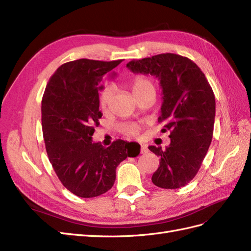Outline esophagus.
I'll return each instance as SVG.
<instances>
[{
    "instance_id": "1",
    "label": "esophagus",
    "mask_w": 251,
    "mask_h": 251,
    "mask_svg": "<svg viewBox=\"0 0 251 251\" xmlns=\"http://www.w3.org/2000/svg\"><path fill=\"white\" fill-rule=\"evenodd\" d=\"M148 151H149V150H148L147 146H144V144L142 146V144H141V146H140V153L141 154H146V153H148Z\"/></svg>"
}]
</instances>
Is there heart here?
<instances>
[{
    "instance_id": "b5f03b06",
    "label": "heart",
    "mask_w": 251,
    "mask_h": 251,
    "mask_svg": "<svg viewBox=\"0 0 251 251\" xmlns=\"http://www.w3.org/2000/svg\"><path fill=\"white\" fill-rule=\"evenodd\" d=\"M153 90L155 91L153 82H151V79H149L146 76H136L133 81H132V91L136 98H138L142 96L143 94H146L149 91ZM114 89L111 85H105L103 89L100 91V103L101 109L105 110L110 104V101L112 100ZM120 131L123 132L126 136H136L139 131H140V126L137 124H125L120 126Z\"/></svg>"
}]
</instances>
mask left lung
Instances as JSON below:
<instances>
[{
	"label": "left lung",
	"mask_w": 251,
	"mask_h": 251,
	"mask_svg": "<svg viewBox=\"0 0 251 251\" xmlns=\"http://www.w3.org/2000/svg\"><path fill=\"white\" fill-rule=\"evenodd\" d=\"M133 73L150 74L160 81L162 105L159 123L170 131L165 150L149 147L160 157L151 182L161 188L185 186L198 173L210 146L216 115V100L204 73L193 60L174 53L131 60Z\"/></svg>",
	"instance_id": "left-lung-1"
}]
</instances>
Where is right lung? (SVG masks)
<instances>
[{"mask_svg":"<svg viewBox=\"0 0 251 251\" xmlns=\"http://www.w3.org/2000/svg\"><path fill=\"white\" fill-rule=\"evenodd\" d=\"M121 62L81 58L66 63L50 77L43 96L42 126L49 160L63 185L80 198L107 193L118 164L140 153L136 142L118 139L104 148L92 139L102 116L100 81Z\"/></svg>","mask_w":251,"mask_h":251,"instance_id":"obj_1","label":"right lung"}]
</instances>
